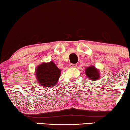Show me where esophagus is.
Instances as JSON below:
<instances>
[{"label":"esophagus","instance_id":"34e87169","mask_svg":"<svg viewBox=\"0 0 130 130\" xmlns=\"http://www.w3.org/2000/svg\"><path fill=\"white\" fill-rule=\"evenodd\" d=\"M77 65L76 64H73V63H71L70 65V67H71V68H75V67H76Z\"/></svg>","mask_w":130,"mask_h":130}]
</instances>
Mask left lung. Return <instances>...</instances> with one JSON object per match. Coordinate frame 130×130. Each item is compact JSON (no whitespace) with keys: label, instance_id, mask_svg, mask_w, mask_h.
Masks as SVG:
<instances>
[{"label":"left lung","instance_id":"8db88e82","mask_svg":"<svg viewBox=\"0 0 130 130\" xmlns=\"http://www.w3.org/2000/svg\"><path fill=\"white\" fill-rule=\"evenodd\" d=\"M85 71H86V74L90 79L92 80H97L99 79L100 75L99 71L95 68V67H88L86 68Z\"/></svg>","mask_w":130,"mask_h":130}]
</instances>
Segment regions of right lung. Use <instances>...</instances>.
I'll return each instance as SVG.
<instances>
[{
  "mask_svg": "<svg viewBox=\"0 0 130 130\" xmlns=\"http://www.w3.org/2000/svg\"><path fill=\"white\" fill-rule=\"evenodd\" d=\"M61 70L58 68L53 61L38 65L35 70V76L38 84L43 87H53L59 80Z\"/></svg>",
  "mask_w": 130,
  "mask_h": 130,
  "instance_id": "add662e5",
  "label": "right lung"
}]
</instances>
